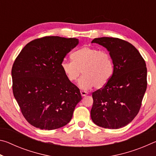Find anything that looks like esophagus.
<instances>
[{"label": "esophagus", "instance_id": "1", "mask_svg": "<svg viewBox=\"0 0 156 156\" xmlns=\"http://www.w3.org/2000/svg\"><path fill=\"white\" fill-rule=\"evenodd\" d=\"M80 94H81V96H83H83H86L88 94L87 92H86V91H80Z\"/></svg>", "mask_w": 156, "mask_h": 156}]
</instances>
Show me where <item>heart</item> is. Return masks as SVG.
<instances>
[{"mask_svg": "<svg viewBox=\"0 0 156 156\" xmlns=\"http://www.w3.org/2000/svg\"><path fill=\"white\" fill-rule=\"evenodd\" d=\"M72 60H63L61 67L71 82L76 80L82 72L83 76L78 82L82 89H101L106 85L113 73V64L106 51L91 47H84L72 54Z\"/></svg>", "mask_w": 156, "mask_h": 156, "instance_id": "b5f03b06", "label": "heart"}]
</instances>
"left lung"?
<instances>
[{
	"label": "left lung",
	"mask_w": 156,
	"mask_h": 156,
	"mask_svg": "<svg viewBox=\"0 0 156 156\" xmlns=\"http://www.w3.org/2000/svg\"><path fill=\"white\" fill-rule=\"evenodd\" d=\"M91 43L105 47L113 64L107 84L92 94L91 120L105 129L124 127L140 109L147 85L146 63L138 49L125 41L102 37L94 38Z\"/></svg>",
	"instance_id": "8db88e82"
}]
</instances>
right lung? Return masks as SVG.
<instances>
[{"instance_id":"right-lung-1","label":"right lung","mask_w":156,"mask_h":156,"mask_svg":"<svg viewBox=\"0 0 156 156\" xmlns=\"http://www.w3.org/2000/svg\"><path fill=\"white\" fill-rule=\"evenodd\" d=\"M78 43L77 38L43 37L26 44L15 60L13 94L23 116L35 127L53 130L72 120L82 97L61 63Z\"/></svg>"}]
</instances>
